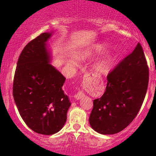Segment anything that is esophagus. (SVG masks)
Masks as SVG:
<instances>
[{"mask_svg":"<svg viewBox=\"0 0 156 156\" xmlns=\"http://www.w3.org/2000/svg\"><path fill=\"white\" fill-rule=\"evenodd\" d=\"M84 96H85V94H84V92H83V91L80 90L79 92L77 93V94H75L74 97H75V98H76L77 100H80V99H81L82 98H83Z\"/></svg>","mask_w":156,"mask_h":156,"instance_id":"1","label":"esophagus"}]
</instances>
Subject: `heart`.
<instances>
[{
	"label": "heart",
	"instance_id": "obj_1",
	"mask_svg": "<svg viewBox=\"0 0 156 156\" xmlns=\"http://www.w3.org/2000/svg\"><path fill=\"white\" fill-rule=\"evenodd\" d=\"M108 48V44L105 43H98L89 48L88 49L85 50L83 53V55L85 57H92L94 55H97L103 53ZM116 57V51L115 50H111L105 53L98 63L95 64V69L99 73L105 74L110 70L113 64H114V59ZM71 64L76 66L78 64V60L77 58H73L71 61Z\"/></svg>",
	"mask_w": 156,
	"mask_h": 156
}]
</instances>
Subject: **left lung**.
Instances as JSON below:
<instances>
[{
	"instance_id": "obj_1",
	"label": "left lung",
	"mask_w": 156,
	"mask_h": 156,
	"mask_svg": "<svg viewBox=\"0 0 156 156\" xmlns=\"http://www.w3.org/2000/svg\"><path fill=\"white\" fill-rule=\"evenodd\" d=\"M107 86L101 98L93 101L89 123L102 134L120 132L140 110L149 82V68L140 43L107 76Z\"/></svg>"
}]
</instances>
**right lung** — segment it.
<instances>
[{
  "mask_svg": "<svg viewBox=\"0 0 156 156\" xmlns=\"http://www.w3.org/2000/svg\"><path fill=\"white\" fill-rule=\"evenodd\" d=\"M51 36V33L41 34L23 48L12 91L23 121L43 135H52L63 128L71 105L62 90L65 78L49 63L46 42Z\"/></svg>",
  "mask_w": 156,
  "mask_h": 156,
  "instance_id": "add662e5",
  "label": "right lung"
}]
</instances>
